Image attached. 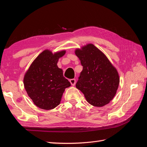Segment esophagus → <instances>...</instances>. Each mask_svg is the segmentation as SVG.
<instances>
[{
    "label": "esophagus",
    "mask_w": 147,
    "mask_h": 147,
    "mask_svg": "<svg viewBox=\"0 0 147 147\" xmlns=\"http://www.w3.org/2000/svg\"><path fill=\"white\" fill-rule=\"evenodd\" d=\"M70 83L72 86H74L75 84V83H76V80H75V79H70Z\"/></svg>",
    "instance_id": "obj_1"
}]
</instances>
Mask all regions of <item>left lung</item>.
<instances>
[{
  "label": "left lung",
  "instance_id": "obj_1",
  "mask_svg": "<svg viewBox=\"0 0 147 147\" xmlns=\"http://www.w3.org/2000/svg\"><path fill=\"white\" fill-rule=\"evenodd\" d=\"M75 53L83 66L76 88L91 105L100 107L108 104L119 86L117 69L104 53L91 43L77 49Z\"/></svg>",
  "mask_w": 147,
  "mask_h": 147
}]
</instances>
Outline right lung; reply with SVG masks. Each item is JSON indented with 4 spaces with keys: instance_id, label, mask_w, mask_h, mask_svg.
I'll return each mask as SVG.
<instances>
[{
    "instance_id": "1",
    "label": "right lung",
    "mask_w": 147,
    "mask_h": 147,
    "mask_svg": "<svg viewBox=\"0 0 147 147\" xmlns=\"http://www.w3.org/2000/svg\"><path fill=\"white\" fill-rule=\"evenodd\" d=\"M65 51L41 53L31 64L24 77V86L30 98L38 107L51 110L58 105L65 89L70 83L57 65Z\"/></svg>"
}]
</instances>
